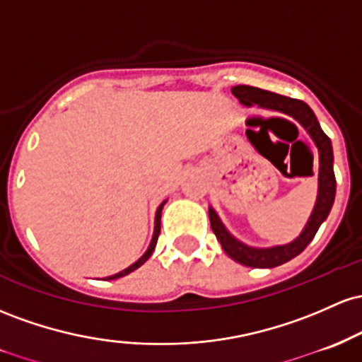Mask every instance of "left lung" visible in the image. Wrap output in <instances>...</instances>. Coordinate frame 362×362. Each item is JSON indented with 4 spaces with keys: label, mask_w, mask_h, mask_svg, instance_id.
Wrapping results in <instances>:
<instances>
[{
    "label": "left lung",
    "mask_w": 362,
    "mask_h": 362,
    "mask_svg": "<svg viewBox=\"0 0 362 362\" xmlns=\"http://www.w3.org/2000/svg\"><path fill=\"white\" fill-rule=\"evenodd\" d=\"M230 90L238 97L239 103L243 105H247V107L257 104L258 107L269 109V111H277L282 112V115L294 117L306 129V133L311 136L316 148H318V197H316V203L313 206V212L310 218H308L306 226H304L301 234L294 241L287 243V245H277L270 247L247 246L227 230V227L222 224L217 212H215L212 206H209L210 226H212L214 234L217 235L222 250L234 262L241 263L245 267H251V269H274V267L287 263L289 259L298 257L299 253H303L304 247L313 241L316 230L320 229V226L323 224L325 218L330 214L332 205H334L335 200L337 186L334 174V150H332L330 138L323 133L315 112L303 100L291 99V97L279 95V93L269 90H262V88L250 87V85H235Z\"/></svg>",
    "instance_id": "1"
}]
</instances>
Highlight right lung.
Here are the masks:
<instances>
[{
  "mask_svg": "<svg viewBox=\"0 0 362 362\" xmlns=\"http://www.w3.org/2000/svg\"><path fill=\"white\" fill-rule=\"evenodd\" d=\"M165 202H168V200H164V202L160 203L159 206H157V212H156V222H153V235H152V241H150V245H148V247H147V251H145V253L141 255V257L138 258L135 263H132V265H129L128 269L121 270L119 274H115V275H111V277H105V279H107V280H115V279L124 277V275L132 274L133 270H136L138 267H141V265H144V263L147 262V259L150 258V255H152V253H153V250H156L157 239H159V234H160V215H162V209H164Z\"/></svg>",
  "mask_w": 362,
  "mask_h": 362,
  "instance_id": "obj_1",
  "label": "right lung"
}]
</instances>
